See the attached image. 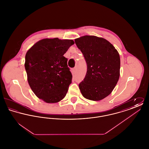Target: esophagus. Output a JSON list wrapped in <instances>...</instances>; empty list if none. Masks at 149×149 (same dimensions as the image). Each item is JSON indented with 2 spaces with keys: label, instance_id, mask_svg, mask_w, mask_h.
I'll list each match as a JSON object with an SVG mask.
<instances>
[{
  "label": "esophagus",
  "instance_id": "obj_1",
  "mask_svg": "<svg viewBox=\"0 0 149 149\" xmlns=\"http://www.w3.org/2000/svg\"><path fill=\"white\" fill-rule=\"evenodd\" d=\"M72 71L74 73H75L77 72V68H74V69H72Z\"/></svg>",
  "mask_w": 149,
  "mask_h": 149
}]
</instances>
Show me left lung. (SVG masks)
I'll return each mask as SVG.
<instances>
[{
	"label": "left lung",
	"instance_id": "left-lung-1",
	"mask_svg": "<svg viewBox=\"0 0 149 149\" xmlns=\"http://www.w3.org/2000/svg\"><path fill=\"white\" fill-rule=\"evenodd\" d=\"M87 64L85 78L79 84L86 99L98 101L113 91L120 75V57L113 46L106 39L84 36L75 40Z\"/></svg>",
	"mask_w": 149,
	"mask_h": 149
}]
</instances>
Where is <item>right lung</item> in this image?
Instances as JSON below:
<instances>
[{
	"instance_id": "add662e5",
	"label": "right lung",
	"mask_w": 149,
	"mask_h": 149,
	"mask_svg": "<svg viewBox=\"0 0 149 149\" xmlns=\"http://www.w3.org/2000/svg\"><path fill=\"white\" fill-rule=\"evenodd\" d=\"M74 44L72 40L45 38L29 49L25 69L29 85L36 95L48 103L60 101L71 83L72 74L64 56Z\"/></svg>"
}]
</instances>
